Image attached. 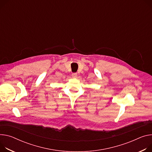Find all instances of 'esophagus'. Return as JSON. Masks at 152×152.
I'll return each instance as SVG.
<instances>
[{
  "instance_id": "esophagus-1",
  "label": "esophagus",
  "mask_w": 152,
  "mask_h": 152,
  "mask_svg": "<svg viewBox=\"0 0 152 152\" xmlns=\"http://www.w3.org/2000/svg\"><path fill=\"white\" fill-rule=\"evenodd\" d=\"M77 74L76 73H72V76H73V77H77Z\"/></svg>"
}]
</instances>
